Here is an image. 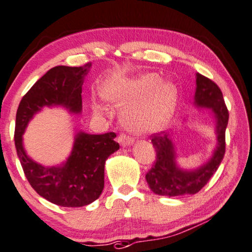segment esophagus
<instances>
[{"instance_id": "obj_1", "label": "esophagus", "mask_w": 252, "mask_h": 252, "mask_svg": "<svg viewBox=\"0 0 252 252\" xmlns=\"http://www.w3.org/2000/svg\"><path fill=\"white\" fill-rule=\"evenodd\" d=\"M118 140H119V143L121 144L123 147L129 146V145H131V144L133 143L132 138L129 137V136H126V133H120V136L118 137Z\"/></svg>"}]
</instances>
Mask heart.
Returning a JSON list of instances; mask_svg holds the SVG:
<instances>
[{"instance_id": "1", "label": "heart", "mask_w": 252, "mask_h": 252, "mask_svg": "<svg viewBox=\"0 0 252 252\" xmlns=\"http://www.w3.org/2000/svg\"><path fill=\"white\" fill-rule=\"evenodd\" d=\"M106 100L115 106L130 104L122 114L125 125L134 132H148L164 126L178 102V88L171 81H161L157 73L140 74L133 79L109 83L102 90ZM95 112H101L99 105Z\"/></svg>"}]
</instances>
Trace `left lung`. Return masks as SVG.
Masks as SVG:
<instances>
[{
  "mask_svg": "<svg viewBox=\"0 0 252 252\" xmlns=\"http://www.w3.org/2000/svg\"><path fill=\"white\" fill-rule=\"evenodd\" d=\"M194 99L197 107L210 108L214 112L217 146L205 164L192 171H187L177 165L175 147L169 139V134L164 131L152 134V144L157 152V162L146 173V180L150 189L158 195L179 196L196 194L207 185L224 158L228 109L226 107L221 90L214 81L197 73Z\"/></svg>",
  "mask_w": 252,
  "mask_h": 252,
  "instance_id": "left-lung-1",
  "label": "left lung"
}]
</instances>
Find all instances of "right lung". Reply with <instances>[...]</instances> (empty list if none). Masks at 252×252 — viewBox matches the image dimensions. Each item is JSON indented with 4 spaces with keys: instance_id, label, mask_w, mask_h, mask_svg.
I'll return each instance as SVG.
<instances>
[{
    "instance_id": "obj_1",
    "label": "right lung",
    "mask_w": 252,
    "mask_h": 252,
    "mask_svg": "<svg viewBox=\"0 0 252 252\" xmlns=\"http://www.w3.org/2000/svg\"><path fill=\"white\" fill-rule=\"evenodd\" d=\"M90 67L89 63L81 67H54L28 90L17 109L15 145L25 176L38 195L60 207H84L100 196L105 162L120 148L114 140L116 134L79 132L69 158L59 166H44L32 160L24 150L23 134L44 106H63L70 113H81L82 84Z\"/></svg>"
}]
</instances>
